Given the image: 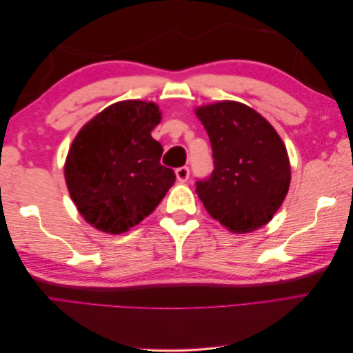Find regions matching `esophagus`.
<instances>
[{"label":"esophagus","mask_w":353,"mask_h":353,"mask_svg":"<svg viewBox=\"0 0 353 353\" xmlns=\"http://www.w3.org/2000/svg\"><path fill=\"white\" fill-rule=\"evenodd\" d=\"M176 174V179L179 181V183H187V179L190 178V169L188 166H181L175 170Z\"/></svg>","instance_id":"esophagus-1"}]
</instances>
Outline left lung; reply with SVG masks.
<instances>
[{
  "label": "left lung",
  "mask_w": 353,
  "mask_h": 353,
  "mask_svg": "<svg viewBox=\"0 0 353 353\" xmlns=\"http://www.w3.org/2000/svg\"><path fill=\"white\" fill-rule=\"evenodd\" d=\"M196 114L212 144L215 169L196 183L209 215L232 232L268 223L290 187V162L280 135L249 105L219 101Z\"/></svg>",
  "instance_id": "1"
}]
</instances>
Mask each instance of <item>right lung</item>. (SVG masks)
<instances>
[{
  "instance_id": "obj_1",
  "label": "right lung",
  "mask_w": 353,
  "mask_h": 353,
  "mask_svg": "<svg viewBox=\"0 0 353 353\" xmlns=\"http://www.w3.org/2000/svg\"><path fill=\"white\" fill-rule=\"evenodd\" d=\"M162 116L154 103H114L74 137L65 163L69 194L94 228L122 234L157 208L175 183L152 137Z\"/></svg>"
}]
</instances>
